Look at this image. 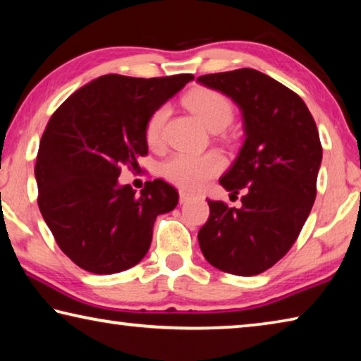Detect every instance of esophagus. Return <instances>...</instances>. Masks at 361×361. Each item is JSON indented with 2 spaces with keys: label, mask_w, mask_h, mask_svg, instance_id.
<instances>
[{
  "label": "esophagus",
  "mask_w": 361,
  "mask_h": 361,
  "mask_svg": "<svg viewBox=\"0 0 361 361\" xmlns=\"http://www.w3.org/2000/svg\"><path fill=\"white\" fill-rule=\"evenodd\" d=\"M191 197H192V194H191V192L183 191V189H181V191H180V202H181V204H185L186 200H189Z\"/></svg>",
  "instance_id": "1"
}]
</instances>
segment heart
I'll list each match as a JSON object with an SVG mask.
<instances>
[{
    "instance_id": "obj_1",
    "label": "heart",
    "mask_w": 361,
    "mask_h": 361,
    "mask_svg": "<svg viewBox=\"0 0 361 361\" xmlns=\"http://www.w3.org/2000/svg\"><path fill=\"white\" fill-rule=\"evenodd\" d=\"M185 105L197 116L199 121L210 130H221L232 119V105L221 92L213 89H194L185 97ZM169 116V108L161 106L149 116L146 122V143L156 148L162 143L164 126ZM224 167V159L218 152L191 154L176 152L162 166V173L169 181L186 189H200L216 176Z\"/></svg>"
}]
</instances>
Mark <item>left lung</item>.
<instances>
[{
	"label": "left lung",
	"instance_id": "obj_1",
	"mask_svg": "<svg viewBox=\"0 0 361 361\" xmlns=\"http://www.w3.org/2000/svg\"><path fill=\"white\" fill-rule=\"evenodd\" d=\"M242 111L245 142L219 183L242 207L209 200L199 245L212 266L234 276L264 272L296 242L312 210L322 145L301 97L261 71L240 68L197 78Z\"/></svg>",
	"mask_w": 361,
	"mask_h": 361
}]
</instances>
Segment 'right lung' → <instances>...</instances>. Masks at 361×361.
Segmentation results:
<instances>
[{"mask_svg": "<svg viewBox=\"0 0 361 361\" xmlns=\"http://www.w3.org/2000/svg\"><path fill=\"white\" fill-rule=\"evenodd\" d=\"M192 79L105 75L52 114L35 166L38 205L60 250L84 271L106 276L138 264L157 215L178 204L166 181H146L137 194L118 176L148 154L149 116Z\"/></svg>", "mask_w": 361, "mask_h": 361, "instance_id": "right-lung-1", "label": "right lung"}]
</instances>
